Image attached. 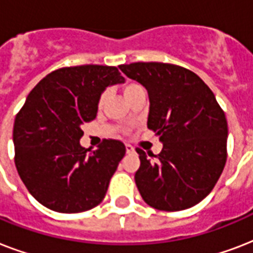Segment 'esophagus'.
<instances>
[{"mask_svg": "<svg viewBox=\"0 0 253 253\" xmlns=\"http://www.w3.org/2000/svg\"><path fill=\"white\" fill-rule=\"evenodd\" d=\"M126 152L127 154H132L134 152V147L131 146V144H126Z\"/></svg>", "mask_w": 253, "mask_h": 253, "instance_id": "34e87169", "label": "esophagus"}]
</instances>
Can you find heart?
<instances>
[{
    "label": "heart",
    "instance_id": "1",
    "mask_svg": "<svg viewBox=\"0 0 253 253\" xmlns=\"http://www.w3.org/2000/svg\"><path fill=\"white\" fill-rule=\"evenodd\" d=\"M138 89H142V86L138 84H135V83H128V84L123 85V94H125V97H130L134 91H136ZM107 99V91H103L102 94L99 95L98 98V109H102L103 105H105V102H106Z\"/></svg>",
    "mask_w": 253,
    "mask_h": 253
}]
</instances>
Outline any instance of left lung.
Masks as SVG:
<instances>
[{"instance_id":"obj_1","label":"left lung","mask_w":253,"mask_h":253,"mask_svg":"<svg viewBox=\"0 0 253 253\" xmlns=\"http://www.w3.org/2000/svg\"><path fill=\"white\" fill-rule=\"evenodd\" d=\"M148 91L147 126L159 135V155L136 148L135 182L151 208L180 211L215 186L227 159V121L210 87L196 73L167 63L119 65Z\"/></svg>"}]
</instances>
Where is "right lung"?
Masks as SVG:
<instances>
[{"mask_svg":"<svg viewBox=\"0 0 253 253\" xmlns=\"http://www.w3.org/2000/svg\"><path fill=\"white\" fill-rule=\"evenodd\" d=\"M122 83L117 67L77 65L48 73L30 91L14 121V162L39 204L72 214L102 202L126 147L103 139L85 150L81 126L95 118L102 91Z\"/></svg>","mask_w":253,"mask_h":253,"instance_id":"right-lung-1","label":"right lung"}]
</instances>
